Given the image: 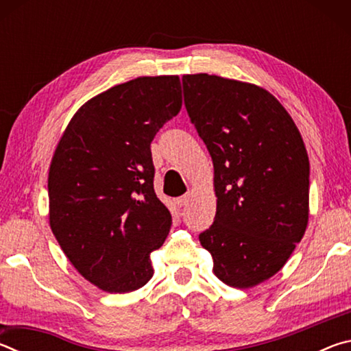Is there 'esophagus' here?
I'll list each match as a JSON object with an SVG mask.
<instances>
[{
    "label": "esophagus",
    "instance_id": "obj_1",
    "mask_svg": "<svg viewBox=\"0 0 351 351\" xmlns=\"http://www.w3.org/2000/svg\"><path fill=\"white\" fill-rule=\"evenodd\" d=\"M189 199H190V195H189V193H187V195H182L181 198H178V199H176V204L180 206V207H184V206H187Z\"/></svg>",
    "mask_w": 351,
    "mask_h": 351
}]
</instances>
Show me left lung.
Segmentation results:
<instances>
[{
  "label": "left lung",
  "mask_w": 351,
  "mask_h": 351,
  "mask_svg": "<svg viewBox=\"0 0 351 351\" xmlns=\"http://www.w3.org/2000/svg\"><path fill=\"white\" fill-rule=\"evenodd\" d=\"M190 122L215 170L217 213L199 234L213 272L251 288L282 269L308 223L310 161L280 102L260 86L218 75L182 77Z\"/></svg>",
  "instance_id": "1"
}]
</instances>
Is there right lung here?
<instances>
[{
  "label": "right lung",
  "instance_id": "add662e5",
  "mask_svg": "<svg viewBox=\"0 0 351 351\" xmlns=\"http://www.w3.org/2000/svg\"><path fill=\"white\" fill-rule=\"evenodd\" d=\"M178 75L110 88L71 119L52 158L49 223L80 274L108 293L150 280L171 215L153 189L150 144L181 110Z\"/></svg>",
  "mask_w": 351,
  "mask_h": 351
}]
</instances>
